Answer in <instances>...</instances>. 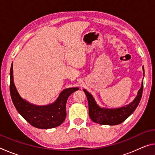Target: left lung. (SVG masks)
Returning a JSON list of instances; mask_svg holds the SVG:
<instances>
[{
	"instance_id": "8db88e82",
	"label": "left lung",
	"mask_w": 155,
	"mask_h": 155,
	"mask_svg": "<svg viewBox=\"0 0 155 155\" xmlns=\"http://www.w3.org/2000/svg\"><path fill=\"white\" fill-rule=\"evenodd\" d=\"M144 74V68L143 66ZM143 88V83L137 92L135 99L130 103L119 108L109 109L101 107L97 104L91 94L85 89L83 91L87 96L89 105V115L93 122L102 125H117L120 124L133 114L137 108L141 101Z\"/></svg>"
}]
</instances>
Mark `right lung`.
<instances>
[{
	"instance_id": "right-lung-1",
	"label": "right lung",
	"mask_w": 155,
	"mask_h": 155,
	"mask_svg": "<svg viewBox=\"0 0 155 155\" xmlns=\"http://www.w3.org/2000/svg\"><path fill=\"white\" fill-rule=\"evenodd\" d=\"M79 88H67L60 93L54 103L46 105H36L22 98L15 87L13 77V63L10 69V94L18 112L33 127L48 129L58 127L66 117V102L68 97Z\"/></svg>"
}]
</instances>
